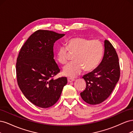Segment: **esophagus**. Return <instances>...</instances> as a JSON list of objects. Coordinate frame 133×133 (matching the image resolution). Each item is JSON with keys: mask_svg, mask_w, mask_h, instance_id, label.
<instances>
[{"mask_svg": "<svg viewBox=\"0 0 133 133\" xmlns=\"http://www.w3.org/2000/svg\"><path fill=\"white\" fill-rule=\"evenodd\" d=\"M75 80V79H71V78H68V82L69 83H71V82H73Z\"/></svg>", "mask_w": 133, "mask_h": 133, "instance_id": "1", "label": "esophagus"}]
</instances>
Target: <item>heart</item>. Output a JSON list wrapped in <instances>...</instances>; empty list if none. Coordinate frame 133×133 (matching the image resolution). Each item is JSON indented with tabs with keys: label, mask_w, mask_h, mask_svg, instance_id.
<instances>
[{
	"label": "heart",
	"mask_w": 133,
	"mask_h": 133,
	"mask_svg": "<svg viewBox=\"0 0 133 133\" xmlns=\"http://www.w3.org/2000/svg\"><path fill=\"white\" fill-rule=\"evenodd\" d=\"M66 47L60 46L57 51V59L62 64L69 59V53L74 55V62L68 64L63 69V74L69 77H75L83 69L90 71L96 68L102 59L104 48L98 39L75 37L68 40Z\"/></svg>",
	"instance_id": "b5f03b06"
}]
</instances>
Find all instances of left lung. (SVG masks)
I'll use <instances>...</instances> for the list:
<instances>
[{"label":"left lung","mask_w":133,"mask_h":133,"mask_svg":"<svg viewBox=\"0 0 133 133\" xmlns=\"http://www.w3.org/2000/svg\"><path fill=\"white\" fill-rule=\"evenodd\" d=\"M102 61L90 73L83 76L86 88L80 93L84 102L91 105L103 102L110 96L120 78L119 58L115 48L107 40L104 41Z\"/></svg>","instance_id":"8db88e82"}]
</instances>
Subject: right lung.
<instances>
[{
    "label": "right lung",
    "mask_w": 133,
    "mask_h": 133,
    "mask_svg": "<svg viewBox=\"0 0 133 133\" xmlns=\"http://www.w3.org/2000/svg\"><path fill=\"white\" fill-rule=\"evenodd\" d=\"M64 35L38 30L30 36L19 53L16 64L19 87L28 100L40 108L54 105L67 84L66 77L53 78L60 72L54 59V44Z\"/></svg>",
    "instance_id": "right-lung-1"
}]
</instances>
